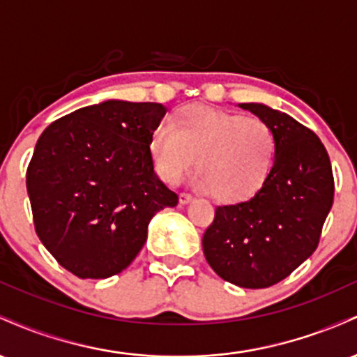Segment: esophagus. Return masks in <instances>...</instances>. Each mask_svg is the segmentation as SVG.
Segmentation results:
<instances>
[{
	"label": "esophagus",
	"mask_w": 357,
	"mask_h": 357,
	"mask_svg": "<svg viewBox=\"0 0 357 357\" xmlns=\"http://www.w3.org/2000/svg\"><path fill=\"white\" fill-rule=\"evenodd\" d=\"M191 202H192V196L188 195V192H181V195H179V203L181 204H188Z\"/></svg>",
	"instance_id": "obj_1"
}]
</instances>
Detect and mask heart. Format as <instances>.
I'll list each match as a JSON object with an SVG mask.
<instances>
[{"label": "heart", "instance_id": "1", "mask_svg": "<svg viewBox=\"0 0 357 357\" xmlns=\"http://www.w3.org/2000/svg\"><path fill=\"white\" fill-rule=\"evenodd\" d=\"M149 154L159 178L178 184L198 159L202 184L220 203L252 198L272 174L277 137L258 117L195 104L173 122H162L149 139Z\"/></svg>", "mask_w": 357, "mask_h": 357}]
</instances>
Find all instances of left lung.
Here are the masks:
<instances>
[{
  "label": "left lung",
  "instance_id": "obj_1",
  "mask_svg": "<svg viewBox=\"0 0 357 357\" xmlns=\"http://www.w3.org/2000/svg\"><path fill=\"white\" fill-rule=\"evenodd\" d=\"M240 107L272 127L275 166L252 198L216 208L203 253L223 280L265 289L315 252L333 208L334 176L326 147L309 127L264 104Z\"/></svg>",
  "mask_w": 357,
  "mask_h": 357
}]
</instances>
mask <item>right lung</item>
<instances>
[{
    "mask_svg": "<svg viewBox=\"0 0 357 357\" xmlns=\"http://www.w3.org/2000/svg\"><path fill=\"white\" fill-rule=\"evenodd\" d=\"M166 109L107 100L52 122L26 169L35 231L79 278H107L132 264L147 225L178 195L154 173L149 139Z\"/></svg>",
    "mask_w": 357,
    "mask_h": 357,
    "instance_id": "obj_1",
    "label": "right lung"
}]
</instances>
